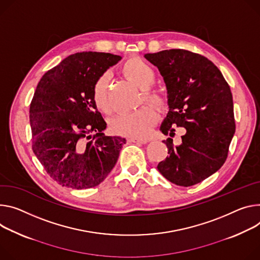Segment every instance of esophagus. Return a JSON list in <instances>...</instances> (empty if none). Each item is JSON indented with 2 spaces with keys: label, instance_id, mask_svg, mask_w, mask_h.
<instances>
[{
  "label": "esophagus",
  "instance_id": "obj_1",
  "mask_svg": "<svg viewBox=\"0 0 260 260\" xmlns=\"http://www.w3.org/2000/svg\"><path fill=\"white\" fill-rule=\"evenodd\" d=\"M128 142H132V143H138V144H146L149 142V140L147 139H140V138H128Z\"/></svg>",
  "mask_w": 260,
  "mask_h": 260
}]
</instances>
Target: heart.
<instances>
[{"instance_id":"heart-1","label":"heart","mask_w":260,"mask_h":260,"mask_svg":"<svg viewBox=\"0 0 260 260\" xmlns=\"http://www.w3.org/2000/svg\"><path fill=\"white\" fill-rule=\"evenodd\" d=\"M122 74L129 81L134 82L141 89H144L143 98L158 108L167 106V100L160 93L147 89L155 82V72L153 67L143 59L134 57L128 59L122 66ZM108 76L100 77L92 88V101L95 107L103 113L109 114L111 112V103L108 90ZM157 121V113L151 106H144L139 110L131 113H123L117 115L111 120L110 127L113 133L143 138L150 134L152 127Z\"/></svg>"}]
</instances>
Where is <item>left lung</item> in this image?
Instances as JSON below:
<instances>
[{
    "label": "left lung",
    "instance_id": "8db88e82",
    "mask_svg": "<svg viewBox=\"0 0 260 260\" xmlns=\"http://www.w3.org/2000/svg\"><path fill=\"white\" fill-rule=\"evenodd\" d=\"M155 65L168 93L169 112L160 132L174 136L184 127L181 144L162 142L168 156L157 165L172 183L191 186L216 173L225 162L235 132L230 87L210 60L185 50H166L144 56Z\"/></svg>",
    "mask_w": 260,
    "mask_h": 260
}]
</instances>
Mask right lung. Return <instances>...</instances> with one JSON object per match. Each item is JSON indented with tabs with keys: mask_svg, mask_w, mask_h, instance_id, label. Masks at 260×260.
Returning a JSON list of instances; mask_svg holds the SVG:
<instances>
[{
	"mask_svg": "<svg viewBox=\"0 0 260 260\" xmlns=\"http://www.w3.org/2000/svg\"><path fill=\"white\" fill-rule=\"evenodd\" d=\"M120 60L109 53H77L46 72L37 85L30 105L32 149L63 186L99 185L126 142L105 136L107 123L92 101L94 83Z\"/></svg>",
	"mask_w": 260,
	"mask_h": 260,
	"instance_id": "right-lung-1",
	"label": "right lung"
}]
</instances>
